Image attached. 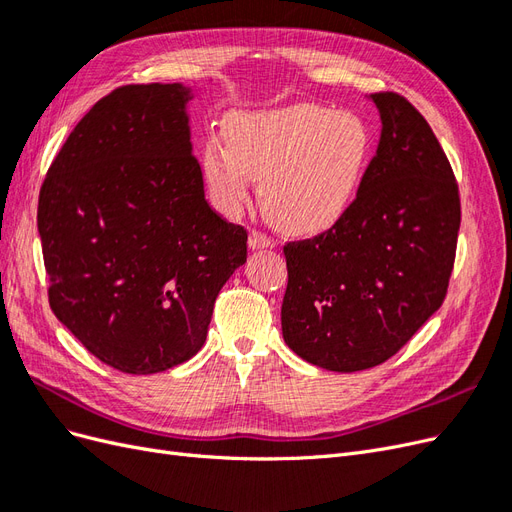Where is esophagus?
I'll return each instance as SVG.
<instances>
[{"label":"esophagus","instance_id":"esophagus-1","mask_svg":"<svg viewBox=\"0 0 512 512\" xmlns=\"http://www.w3.org/2000/svg\"><path fill=\"white\" fill-rule=\"evenodd\" d=\"M247 245H250V250H269L275 243L267 235H262V232L252 230L250 237H247Z\"/></svg>","mask_w":512,"mask_h":512}]
</instances>
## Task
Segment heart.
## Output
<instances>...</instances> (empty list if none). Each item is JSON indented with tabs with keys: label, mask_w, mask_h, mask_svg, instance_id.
Segmentation results:
<instances>
[{
	"label": "heart",
	"mask_w": 512,
	"mask_h": 512,
	"mask_svg": "<svg viewBox=\"0 0 512 512\" xmlns=\"http://www.w3.org/2000/svg\"><path fill=\"white\" fill-rule=\"evenodd\" d=\"M224 141H207L200 158L213 205L239 215L260 179L262 211L290 237H318L346 218L376 145L359 113L309 102L232 113Z\"/></svg>",
	"instance_id": "1"
}]
</instances>
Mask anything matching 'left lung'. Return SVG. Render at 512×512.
I'll return each mask as SVG.
<instances>
[{
	"label": "left lung",
	"mask_w": 512,
	"mask_h": 512,
	"mask_svg": "<svg viewBox=\"0 0 512 512\" xmlns=\"http://www.w3.org/2000/svg\"><path fill=\"white\" fill-rule=\"evenodd\" d=\"M382 132L359 198L314 239L284 245V342L329 371L376 367L438 312L461 222L459 188L436 134L382 91Z\"/></svg>",
	"instance_id": "8db88e82"
}]
</instances>
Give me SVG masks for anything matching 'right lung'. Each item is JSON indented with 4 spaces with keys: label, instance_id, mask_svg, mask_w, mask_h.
Here are the masks:
<instances>
[{
    "label": "right lung",
    "instance_id": "1",
    "mask_svg": "<svg viewBox=\"0 0 512 512\" xmlns=\"http://www.w3.org/2000/svg\"><path fill=\"white\" fill-rule=\"evenodd\" d=\"M181 83L119 87L76 123L42 183L49 303L123 374L166 371L203 348L247 232L205 200Z\"/></svg>",
    "mask_w": 512,
    "mask_h": 512
}]
</instances>
